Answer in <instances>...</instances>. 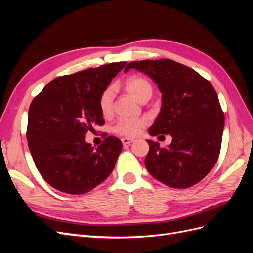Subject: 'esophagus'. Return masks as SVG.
Segmentation results:
<instances>
[{"label": "esophagus", "instance_id": "esophagus-1", "mask_svg": "<svg viewBox=\"0 0 253 253\" xmlns=\"http://www.w3.org/2000/svg\"><path fill=\"white\" fill-rule=\"evenodd\" d=\"M121 141H122V144H124V145H127V144H131L135 140L133 138H122Z\"/></svg>", "mask_w": 253, "mask_h": 253}]
</instances>
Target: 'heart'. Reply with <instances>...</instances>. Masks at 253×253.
Here are the masks:
<instances>
[{
  "mask_svg": "<svg viewBox=\"0 0 253 253\" xmlns=\"http://www.w3.org/2000/svg\"><path fill=\"white\" fill-rule=\"evenodd\" d=\"M125 88L129 94L133 95L137 100L142 102L150 99L153 93L152 84L148 79L140 76H131L126 79ZM114 100V88L112 86L106 87L99 97V109L104 116H108L112 113ZM147 125V120L140 119H120L113 126L114 133L121 136L134 137L139 135L142 128Z\"/></svg>",
  "mask_w": 253,
  "mask_h": 253,
  "instance_id": "heart-1",
  "label": "heart"
}]
</instances>
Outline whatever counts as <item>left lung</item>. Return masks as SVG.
<instances>
[{
  "instance_id": "1",
  "label": "left lung",
  "mask_w": 253,
  "mask_h": 253,
  "mask_svg": "<svg viewBox=\"0 0 253 253\" xmlns=\"http://www.w3.org/2000/svg\"><path fill=\"white\" fill-rule=\"evenodd\" d=\"M142 72L162 93V109L150 128L151 136L169 134L172 142L160 148L147 140L144 164L165 185L186 189L200 182L217 162L225 125L212 84L192 68L170 59L134 61L125 68Z\"/></svg>"
}]
</instances>
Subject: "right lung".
Returning <instances> with one entry per match:
<instances>
[{
  "label": "right lung",
  "instance_id": "obj_1",
  "mask_svg": "<svg viewBox=\"0 0 253 253\" xmlns=\"http://www.w3.org/2000/svg\"><path fill=\"white\" fill-rule=\"evenodd\" d=\"M126 64L115 62L50 81L30 104L27 141L38 171L61 192L84 194L112 173L121 141L106 137L97 148L88 131L104 124L99 97Z\"/></svg>",
  "mask_w": 253,
  "mask_h": 253
}]
</instances>
